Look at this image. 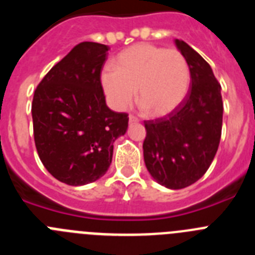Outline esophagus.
I'll use <instances>...</instances> for the list:
<instances>
[{
    "label": "esophagus",
    "instance_id": "esophagus-1",
    "mask_svg": "<svg viewBox=\"0 0 255 255\" xmlns=\"http://www.w3.org/2000/svg\"><path fill=\"white\" fill-rule=\"evenodd\" d=\"M129 123L130 124H136V123H139V119L136 116H134V115H130V116H129Z\"/></svg>",
    "mask_w": 255,
    "mask_h": 255
}]
</instances>
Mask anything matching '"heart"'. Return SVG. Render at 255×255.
<instances>
[{"instance_id": "obj_1", "label": "heart", "mask_w": 255, "mask_h": 255, "mask_svg": "<svg viewBox=\"0 0 255 255\" xmlns=\"http://www.w3.org/2000/svg\"><path fill=\"white\" fill-rule=\"evenodd\" d=\"M114 70L101 74V84L108 103L125 111L136 97L145 111L162 116L184 101L190 85V67L181 52L139 43L124 49L114 60Z\"/></svg>"}]
</instances>
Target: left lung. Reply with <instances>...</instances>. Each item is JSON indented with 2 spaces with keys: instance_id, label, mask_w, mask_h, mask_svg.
<instances>
[{
  "instance_id": "8db88e82",
  "label": "left lung",
  "mask_w": 255,
  "mask_h": 255,
  "mask_svg": "<svg viewBox=\"0 0 255 255\" xmlns=\"http://www.w3.org/2000/svg\"><path fill=\"white\" fill-rule=\"evenodd\" d=\"M176 46L190 67V89L163 117L144 121V162L155 181L168 189L194 184L211 166L222 131L221 85L209 64L184 40Z\"/></svg>"
}]
</instances>
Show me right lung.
<instances>
[{
  "instance_id": "obj_1",
  "label": "right lung",
  "mask_w": 255,
  "mask_h": 255,
  "mask_svg": "<svg viewBox=\"0 0 255 255\" xmlns=\"http://www.w3.org/2000/svg\"><path fill=\"white\" fill-rule=\"evenodd\" d=\"M108 46L76 44L38 84L31 103L38 155L52 176L67 185L93 182L107 172L114 141L129 117L106 105L101 73Z\"/></svg>"
}]
</instances>
